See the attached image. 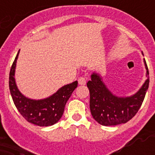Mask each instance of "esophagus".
Returning <instances> with one entry per match:
<instances>
[{
    "instance_id": "1",
    "label": "esophagus",
    "mask_w": 155,
    "mask_h": 155,
    "mask_svg": "<svg viewBox=\"0 0 155 155\" xmlns=\"http://www.w3.org/2000/svg\"><path fill=\"white\" fill-rule=\"evenodd\" d=\"M78 83H79V84L80 85H84L86 84V79L84 77H80L78 79Z\"/></svg>"
}]
</instances>
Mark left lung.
Segmentation results:
<instances>
[{"mask_svg": "<svg viewBox=\"0 0 155 155\" xmlns=\"http://www.w3.org/2000/svg\"><path fill=\"white\" fill-rule=\"evenodd\" d=\"M147 75H149L146 60ZM150 78L132 97H117L108 91L101 78L93 73L87 83L90 92V110L92 117L102 125H117L131 120L138 112L149 87Z\"/></svg>", "mask_w": 155, "mask_h": 155, "instance_id": "1", "label": "left lung"}]
</instances>
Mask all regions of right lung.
<instances>
[{
	"label": "right lung",
	"instance_id": "right-lung-1",
	"mask_svg": "<svg viewBox=\"0 0 155 155\" xmlns=\"http://www.w3.org/2000/svg\"><path fill=\"white\" fill-rule=\"evenodd\" d=\"M18 54L19 51L11 67L8 80L11 96L16 108L28 122L38 126H50L55 124L62 117L66 103L73 91L77 87L78 82L75 81L63 86L56 93L47 99L40 101L28 99L19 92L14 80Z\"/></svg>",
	"mask_w": 155,
	"mask_h": 155
}]
</instances>
